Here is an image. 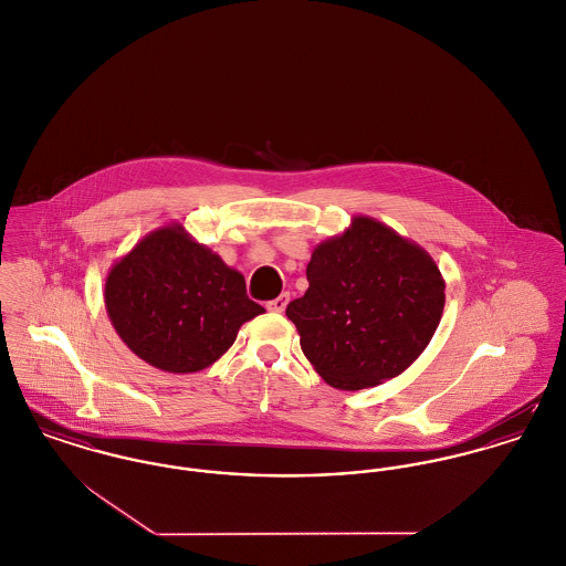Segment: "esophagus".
Wrapping results in <instances>:
<instances>
[{"label": "esophagus", "mask_w": 566, "mask_h": 566, "mask_svg": "<svg viewBox=\"0 0 566 566\" xmlns=\"http://www.w3.org/2000/svg\"><path fill=\"white\" fill-rule=\"evenodd\" d=\"M289 301H291V295H289V293H282L280 297H275V300H271L266 303V310H269V312H284L286 305H289Z\"/></svg>", "instance_id": "esophagus-1"}]
</instances>
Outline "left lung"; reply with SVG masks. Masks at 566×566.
Here are the masks:
<instances>
[{"label": "left lung", "instance_id": "8db88e82", "mask_svg": "<svg viewBox=\"0 0 566 566\" xmlns=\"http://www.w3.org/2000/svg\"><path fill=\"white\" fill-rule=\"evenodd\" d=\"M307 291L286 316L307 361L335 389L359 391L396 378L430 344L444 307L432 256L374 218L357 216L316 245Z\"/></svg>", "mask_w": 566, "mask_h": 566}]
</instances>
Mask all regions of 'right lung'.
Here are the masks:
<instances>
[{
	"label": "right lung",
	"mask_w": 566,
	"mask_h": 566,
	"mask_svg": "<svg viewBox=\"0 0 566 566\" xmlns=\"http://www.w3.org/2000/svg\"><path fill=\"white\" fill-rule=\"evenodd\" d=\"M104 303L126 346L149 366L190 374L218 361L265 307L239 271L181 224L140 239L106 275Z\"/></svg>",
	"instance_id": "add662e5"
}]
</instances>
